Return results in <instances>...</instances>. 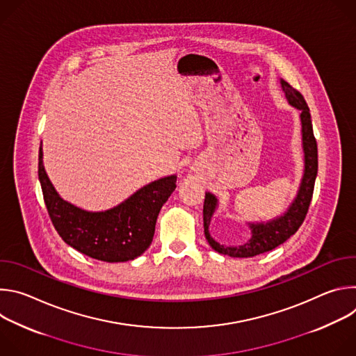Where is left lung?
<instances>
[{
	"label": "left lung",
	"instance_id": "1",
	"mask_svg": "<svg viewBox=\"0 0 356 356\" xmlns=\"http://www.w3.org/2000/svg\"><path fill=\"white\" fill-rule=\"evenodd\" d=\"M282 88L286 92L289 104L300 110L301 120V136H302V150H304V175L297 191L296 198L280 217L270 220L268 222H249L252 236L243 245L239 246H224L220 245L209 231L211 218L217 210L218 200L214 194L206 193L204 207H202V221H204V234L210 246L222 255L232 258H252L261 255V253L269 252L287 241L293 234L297 232L304 218L307 216L310 202L313 198L314 183L318 170V154H317V140L313 132L312 115L306 99L293 88L287 81L280 80Z\"/></svg>",
	"mask_w": 356,
	"mask_h": 356
}]
</instances>
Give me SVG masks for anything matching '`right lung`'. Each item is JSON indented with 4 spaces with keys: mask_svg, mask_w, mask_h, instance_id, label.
I'll list each match as a JSON object with an SVG mask.
<instances>
[{
    "mask_svg": "<svg viewBox=\"0 0 356 356\" xmlns=\"http://www.w3.org/2000/svg\"><path fill=\"white\" fill-rule=\"evenodd\" d=\"M39 147L38 175L50 220L62 239L84 255L103 262L132 261L149 248L162 206L176 188V175L152 181L117 207L86 211L65 201L50 183Z\"/></svg>",
    "mask_w": 356,
    "mask_h": 356,
    "instance_id": "1",
    "label": "right lung"
}]
</instances>
